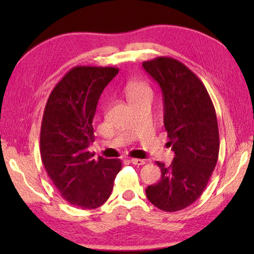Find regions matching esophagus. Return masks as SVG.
Returning <instances> with one entry per match:
<instances>
[{
    "label": "esophagus",
    "mask_w": 254,
    "mask_h": 254,
    "mask_svg": "<svg viewBox=\"0 0 254 254\" xmlns=\"http://www.w3.org/2000/svg\"><path fill=\"white\" fill-rule=\"evenodd\" d=\"M130 161H131V163H132L133 165H136V166H142V165L145 164V160H144V159L132 158V159H130Z\"/></svg>",
    "instance_id": "obj_1"
}]
</instances>
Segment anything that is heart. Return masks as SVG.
<instances>
[{"mask_svg":"<svg viewBox=\"0 0 254 254\" xmlns=\"http://www.w3.org/2000/svg\"><path fill=\"white\" fill-rule=\"evenodd\" d=\"M126 95L128 101H132L144 97H152V91L146 83L130 82L126 86Z\"/></svg>","mask_w":254,"mask_h":254,"instance_id":"b5f03b06","label":"heart"}]
</instances>
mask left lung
Wrapping results in <instances>:
<instances>
[{
    "mask_svg": "<svg viewBox=\"0 0 254 254\" xmlns=\"http://www.w3.org/2000/svg\"><path fill=\"white\" fill-rule=\"evenodd\" d=\"M143 67L161 89L164 124L175 158L157 161L160 180L146 189L156 207L177 212L202 195L217 164L219 134L212 99L195 74L176 59L159 57Z\"/></svg>",
    "mask_w": 254,
    "mask_h": 254,
    "instance_id": "obj_1",
    "label": "left lung"
}]
</instances>
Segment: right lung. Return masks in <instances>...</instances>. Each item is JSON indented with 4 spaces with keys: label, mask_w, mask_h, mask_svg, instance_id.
Listing matches in <instances>:
<instances>
[{
    "label": "right lung",
    "mask_w": 254,
    "mask_h": 254,
    "mask_svg": "<svg viewBox=\"0 0 254 254\" xmlns=\"http://www.w3.org/2000/svg\"><path fill=\"white\" fill-rule=\"evenodd\" d=\"M117 67L75 66L64 75L48 98L40 132L42 164L61 196L82 209L101 206L109 198L122 163L95 159L93 120L106 86Z\"/></svg>",
    "instance_id": "1"
}]
</instances>
